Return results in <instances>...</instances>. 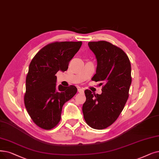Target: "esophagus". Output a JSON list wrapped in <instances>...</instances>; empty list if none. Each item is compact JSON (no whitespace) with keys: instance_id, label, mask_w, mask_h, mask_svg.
Wrapping results in <instances>:
<instances>
[{"instance_id":"1","label":"esophagus","mask_w":159,"mask_h":159,"mask_svg":"<svg viewBox=\"0 0 159 159\" xmlns=\"http://www.w3.org/2000/svg\"><path fill=\"white\" fill-rule=\"evenodd\" d=\"M78 92L79 93H83L84 92V89H82V88H79L78 89Z\"/></svg>"}]
</instances>
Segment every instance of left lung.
<instances>
[{"label": "left lung", "mask_w": 159, "mask_h": 159, "mask_svg": "<svg viewBox=\"0 0 159 159\" xmlns=\"http://www.w3.org/2000/svg\"><path fill=\"white\" fill-rule=\"evenodd\" d=\"M88 46L98 61L92 80L105 84L101 94L86 89L82 112L89 127L104 129L118 119L125 105L132 81L131 66L125 52L108 41H90Z\"/></svg>", "instance_id": "8db88e82"}]
</instances>
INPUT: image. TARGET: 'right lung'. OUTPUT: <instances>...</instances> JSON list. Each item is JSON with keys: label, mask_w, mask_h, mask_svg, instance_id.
I'll list each match as a JSON object with an SVG mask.
<instances>
[{"label": "right lung", "mask_w": 159, "mask_h": 159, "mask_svg": "<svg viewBox=\"0 0 159 159\" xmlns=\"http://www.w3.org/2000/svg\"><path fill=\"white\" fill-rule=\"evenodd\" d=\"M82 41H61L43 47L32 60L26 78L25 105L32 121L41 129L50 130L61 119L64 103L77 92L75 86H57L58 71H66Z\"/></svg>", "instance_id": "1"}]
</instances>
